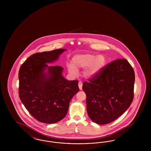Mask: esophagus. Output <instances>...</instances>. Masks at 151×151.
<instances>
[{"label":"esophagus","instance_id":"1","mask_svg":"<svg viewBox=\"0 0 151 151\" xmlns=\"http://www.w3.org/2000/svg\"><path fill=\"white\" fill-rule=\"evenodd\" d=\"M79 88L80 90H82V86H83V83L81 82H79Z\"/></svg>","mask_w":151,"mask_h":151}]
</instances>
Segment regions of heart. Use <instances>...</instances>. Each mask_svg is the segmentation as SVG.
Here are the masks:
<instances>
[{
	"instance_id": "obj_1",
	"label": "heart",
	"mask_w": 151,
	"mask_h": 151,
	"mask_svg": "<svg viewBox=\"0 0 151 151\" xmlns=\"http://www.w3.org/2000/svg\"><path fill=\"white\" fill-rule=\"evenodd\" d=\"M106 59L102 55H96L92 54H82L75 55L72 59V65H68V72L75 75L77 70L84 68L83 76L90 79L97 75L105 67Z\"/></svg>"
}]
</instances>
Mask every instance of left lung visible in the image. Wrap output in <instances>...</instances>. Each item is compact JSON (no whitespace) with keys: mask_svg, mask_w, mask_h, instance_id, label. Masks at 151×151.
<instances>
[{"mask_svg":"<svg viewBox=\"0 0 151 151\" xmlns=\"http://www.w3.org/2000/svg\"><path fill=\"white\" fill-rule=\"evenodd\" d=\"M134 83V70L125 59L112 62L95 77L84 82L83 89L91 119L106 124L122 115L133 100Z\"/></svg>","mask_w":151,"mask_h":151,"instance_id":"obj_1","label":"left lung"}]
</instances>
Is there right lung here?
<instances>
[{"label": "right lung", "mask_w": 151, "mask_h": 151, "mask_svg": "<svg viewBox=\"0 0 151 151\" xmlns=\"http://www.w3.org/2000/svg\"><path fill=\"white\" fill-rule=\"evenodd\" d=\"M66 49H59L32 55L19 72V97L29 113L39 122L51 124L63 119L70 101L79 91L78 80H67L63 68L49 65Z\"/></svg>", "instance_id": "obj_1"}]
</instances>
